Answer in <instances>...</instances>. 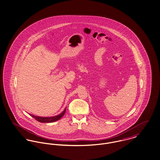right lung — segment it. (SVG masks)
Wrapping results in <instances>:
<instances>
[{
	"label": "right lung",
	"instance_id": "add662e5",
	"mask_svg": "<svg viewBox=\"0 0 160 160\" xmlns=\"http://www.w3.org/2000/svg\"><path fill=\"white\" fill-rule=\"evenodd\" d=\"M65 111H66V108H65V110L61 114H59L56 117H36V116L32 115L31 114H30V115H31L36 120H37L38 121H39L40 122H53L60 119L62 117L65 113Z\"/></svg>",
	"mask_w": 160,
	"mask_h": 160
}]
</instances>
